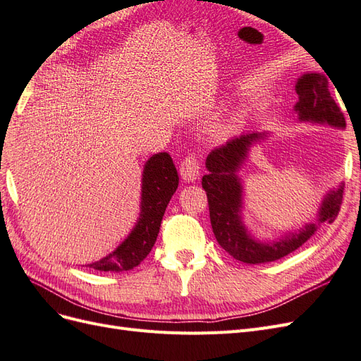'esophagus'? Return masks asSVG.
Listing matches in <instances>:
<instances>
[{"label":"esophagus","instance_id":"1","mask_svg":"<svg viewBox=\"0 0 361 361\" xmlns=\"http://www.w3.org/2000/svg\"><path fill=\"white\" fill-rule=\"evenodd\" d=\"M179 173H180V178L185 180V182H195L199 179V174H200V164H199V159L195 155H188L187 158H185L182 162H180V169H179Z\"/></svg>","mask_w":361,"mask_h":361}]
</instances>
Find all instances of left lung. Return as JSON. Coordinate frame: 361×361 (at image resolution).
I'll use <instances>...</instances> for the list:
<instances>
[{"label": "left lung", "instance_id": "obj_1", "mask_svg": "<svg viewBox=\"0 0 361 361\" xmlns=\"http://www.w3.org/2000/svg\"><path fill=\"white\" fill-rule=\"evenodd\" d=\"M295 92L298 94V102L295 104L293 111L298 114L300 122L345 129L343 114L330 94L329 80L324 73L307 72L301 75L295 84ZM268 135V133H247L214 149L206 158L207 174L202 179L218 244L236 260L253 265L274 262L301 247L322 223L334 221L343 197L342 183L324 195L314 221L305 223L297 232L281 235L276 241H260L251 235L243 220L244 185L238 171L245 164L250 149Z\"/></svg>", "mask_w": 361, "mask_h": 361}]
</instances>
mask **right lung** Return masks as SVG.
I'll use <instances>...</instances> for the list:
<instances>
[{"label": "right lung", "instance_id": "add662e5", "mask_svg": "<svg viewBox=\"0 0 361 361\" xmlns=\"http://www.w3.org/2000/svg\"><path fill=\"white\" fill-rule=\"evenodd\" d=\"M179 185L178 170L167 152L152 155L141 174L140 215L125 241L89 265L96 271L122 272L138 267L155 245L164 212Z\"/></svg>", "mask_w": 361, "mask_h": 361}]
</instances>
